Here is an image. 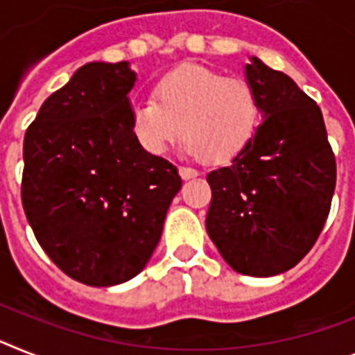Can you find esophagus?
Masks as SVG:
<instances>
[{"instance_id": "esophagus-1", "label": "esophagus", "mask_w": 355, "mask_h": 355, "mask_svg": "<svg viewBox=\"0 0 355 355\" xmlns=\"http://www.w3.org/2000/svg\"><path fill=\"white\" fill-rule=\"evenodd\" d=\"M180 175L181 180H194V178H198V171H194V168H189V166H180Z\"/></svg>"}]
</instances>
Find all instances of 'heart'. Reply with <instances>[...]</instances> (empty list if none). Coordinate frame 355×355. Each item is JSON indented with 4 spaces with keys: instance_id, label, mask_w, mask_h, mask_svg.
<instances>
[{
    "instance_id": "heart-1",
    "label": "heart",
    "mask_w": 355,
    "mask_h": 355,
    "mask_svg": "<svg viewBox=\"0 0 355 355\" xmlns=\"http://www.w3.org/2000/svg\"><path fill=\"white\" fill-rule=\"evenodd\" d=\"M259 121L261 103L250 81L199 65L171 70L154 87V99L130 110L132 134L146 152L161 156L184 134L187 154L214 165L236 159Z\"/></svg>"
}]
</instances>
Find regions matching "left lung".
I'll return each instance as SVG.
<instances>
[{
  "instance_id": "1",
  "label": "left lung",
  "mask_w": 355,
  "mask_h": 355,
  "mask_svg": "<svg viewBox=\"0 0 355 355\" xmlns=\"http://www.w3.org/2000/svg\"><path fill=\"white\" fill-rule=\"evenodd\" d=\"M245 78L257 90L263 123L245 150L207 175V232L239 274L290 270L314 247L336 189V159L323 114L286 74L252 55Z\"/></svg>"
}]
</instances>
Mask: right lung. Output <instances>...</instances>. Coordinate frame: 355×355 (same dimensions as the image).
<instances>
[{
  "mask_svg": "<svg viewBox=\"0 0 355 355\" xmlns=\"http://www.w3.org/2000/svg\"><path fill=\"white\" fill-rule=\"evenodd\" d=\"M128 61H92L41 105L23 143L21 199L41 248L72 279L114 286L156 250L181 189L130 128Z\"/></svg>",
  "mask_w": 355,
  "mask_h": 355,
  "instance_id": "obj_1",
  "label": "right lung"
}]
</instances>
